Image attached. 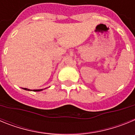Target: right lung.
Masks as SVG:
<instances>
[{
	"mask_svg": "<svg viewBox=\"0 0 135 135\" xmlns=\"http://www.w3.org/2000/svg\"><path fill=\"white\" fill-rule=\"evenodd\" d=\"M22 89H24V90H30V91H32V90H30V89H27V88H22ZM43 90V89H38V90H33V91H36V92L41 91V90Z\"/></svg>",
	"mask_w": 135,
	"mask_h": 135,
	"instance_id": "obj_1",
	"label": "right lung"
}]
</instances>
